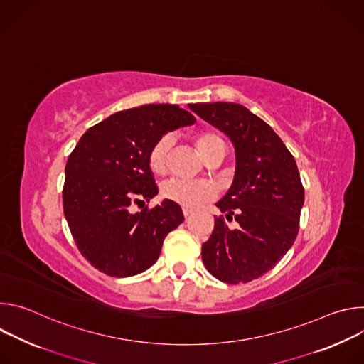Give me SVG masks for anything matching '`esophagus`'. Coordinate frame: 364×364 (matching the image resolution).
I'll return each instance as SVG.
<instances>
[{
  "label": "esophagus",
  "instance_id": "obj_1",
  "mask_svg": "<svg viewBox=\"0 0 364 364\" xmlns=\"http://www.w3.org/2000/svg\"><path fill=\"white\" fill-rule=\"evenodd\" d=\"M183 215H184V218H186V220H187V219H190L191 212H190V210H187V209H184V210H183Z\"/></svg>",
  "mask_w": 364,
  "mask_h": 364
}]
</instances>
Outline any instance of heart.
I'll return each mask as SVG.
<instances>
[{
    "instance_id": "b5f03b06",
    "label": "heart",
    "mask_w": 364,
    "mask_h": 364,
    "mask_svg": "<svg viewBox=\"0 0 364 364\" xmlns=\"http://www.w3.org/2000/svg\"><path fill=\"white\" fill-rule=\"evenodd\" d=\"M193 142L198 154L205 160L216 145L222 144L220 135L213 129H198L193 134ZM173 139L168 135L161 136L155 142L148 154V166L154 174H164L167 168V159ZM161 194L166 200H170L187 210H196L198 207L213 198L215 190L210 184L203 181H184L171 180L163 186Z\"/></svg>"
}]
</instances>
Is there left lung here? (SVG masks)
Listing matches in <instances>:
<instances>
[{"label":"left lung","instance_id":"left-lung-1","mask_svg":"<svg viewBox=\"0 0 364 364\" xmlns=\"http://www.w3.org/2000/svg\"><path fill=\"white\" fill-rule=\"evenodd\" d=\"M223 131L236 152L235 180L216 204L236 229L215 218L212 236L201 246L203 264L226 284H246L272 269L299 230L304 187L292 154L274 129L233 102L188 105Z\"/></svg>","mask_w":364,"mask_h":364}]
</instances>
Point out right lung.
Masks as SVG:
<instances>
[{
  "instance_id": "obj_1",
  "label": "right lung",
  "mask_w": 364,
  "mask_h": 364,
  "mask_svg": "<svg viewBox=\"0 0 364 364\" xmlns=\"http://www.w3.org/2000/svg\"><path fill=\"white\" fill-rule=\"evenodd\" d=\"M178 105L149 103L111 115L89 128L69 155L63 210L86 261L109 277L144 272L157 261L166 236L183 223L170 200L134 213L159 193L148 154L167 131L194 124Z\"/></svg>"
}]
</instances>
